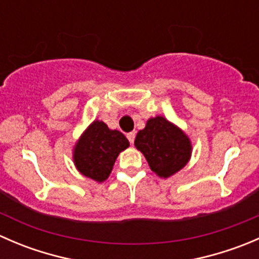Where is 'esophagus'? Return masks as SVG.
<instances>
[{"label":"esophagus","mask_w":259,"mask_h":259,"mask_svg":"<svg viewBox=\"0 0 259 259\" xmlns=\"http://www.w3.org/2000/svg\"><path fill=\"white\" fill-rule=\"evenodd\" d=\"M126 138H127V140L130 142V144H133V143H134V140H135V132L129 133V134L126 135Z\"/></svg>","instance_id":"esophagus-1"}]
</instances>
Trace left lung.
I'll return each mask as SVG.
<instances>
[{
  "mask_svg": "<svg viewBox=\"0 0 259 259\" xmlns=\"http://www.w3.org/2000/svg\"><path fill=\"white\" fill-rule=\"evenodd\" d=\"M134 145L160 178H169L184 168L192 155L189 138L163 116L150 117L144 129L137 134Z\"/></svg>",
  "mask_w": 259,
  "mask_h": 259,
  "instance_id": "left-lung-1",
  "label": "left lung"
}]
</instances>
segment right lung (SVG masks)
Masks as SVG:
<instances>
[{
	"mask_svg": "<svg viewBox=\"0 0 259 259\" xmlns=\"http://www.w3.org/2000/svg\"><path fill=\"white\" fill-rule=\"evenodd\" d=\"M129 146V140L119 130L109 129L95 120L82 133L74 148V163L86 178L104 182L109 178L117 155Z\"/></svg>",
	"mask_w": 259,
	"mask_h": 259,
	"instance_id": "right-lung-1",
	"label": "right lung"
}]
</instances>
